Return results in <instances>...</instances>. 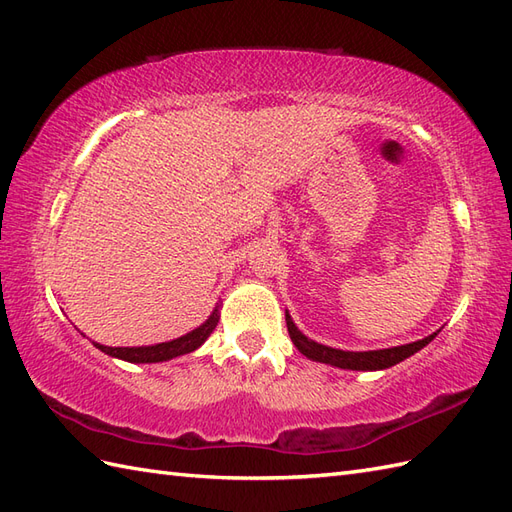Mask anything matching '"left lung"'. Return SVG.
I'll list each match as a JSON object with an SVG mask.
<instances>
[{
    "label": "left lung",
    "mask_w": 512,
    "mask_h": 512,
    "mask_svg": "<svg viewBox=\"0 0 512 512\" xmlns=\"http://www.w3.org/2000/svg\"><path fill=\"white\" fill-rule=\"evenodd\" d=\"M285 322H287V331H290V337L294 346L298 348V352L311 361L318 363H326V365H335V368L342 370H357V372H374V370H387L391 365H396L404 359H409L411 355H415L417 350H422L424 346H428L432 339L439 335L432 333L424 339H417L413 344H404V346H393V348H383V350H365V352H352V350H339V348H331L313 342L307 335H303V331L298 329L294 324L292 316L285 309Z\"/></svg>",
    "instance_id": "left-lung-1"
}]
</instances>
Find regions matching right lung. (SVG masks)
Segmentation results:
<instances>
[{
  "label": "right lung",
  "instance_id": "1",
  "mask_svg": "<svg viewBox=\"0 0 512 512\" xmlns=\"http://www.w3.org/2000/svg\"><path fill=\"white\" fill-rule=\"evenodd\" d=\"M220 320V303H216L214 311L209 313V318L196 326L194 331L181 335L177 339H170V342H162L155 346H134V348H112V346H103L93 342L101 352L106 355L121 359V361H129V363H160V361H168L175 359L181 355H188V352H194L196 348H201L205 344V339L212 335V331L216 329V324Z\"/></svg>",
  "mask_w": 512,
  "mask_h": 512
}]
</instances>
